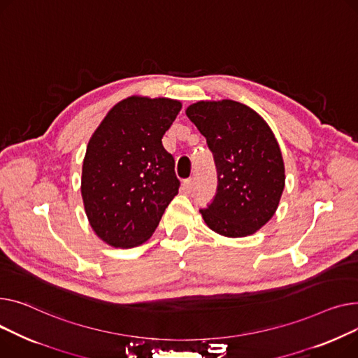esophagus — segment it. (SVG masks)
I'll use <instances>...</instances> for the list:
<instances>
[{
	"label": "esophagus",
	"instance_id": "1",
	"mask_svg": "<svg viewBox=\"0 0 358 358\" xmlns=\"http://www.w3.org/2000/svg\"><path fill=\"white\" fill-rule=\"evenodd\" d=\"M192 189H194V179H186V180H183V183H182V191H183L185 194H191Z\"/></svg>",
	"mask_w": 358,
	"mask_h": 358
}]
</instances>
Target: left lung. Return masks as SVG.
Returning a JSON list of instances; mask_svg holds the SVG:
<instances>
[{
    "instance_id": "left-lung-1",
    "label": "left lung",
    "mask_w": 358,
    "mask_h": 358,
    "mask_svg": "<svg viewBox=\"0 0 358 358\" xmlns=\"http://www.w3.org/2000/svg\"><path fill=\"white\" fill-rule=\"evenodd\" d=\"M206 138L217 169V192L199 209L206 225L225 237L256 233L275 215L285 164L267 122L247 105L225 99L196 102L186 110Z\"/></svg>"
}]
</instances>
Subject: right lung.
I'll use <instances>...</instances> for the list:
<instances>
[{
  "mask_svg": "<svg viewBox=\"0 0 358 358\" xmlns=\"http://www.w3.org/2000/svg\"><path fill=\"white\" fill-rule=\"evenodd\" d=\"M179 101L131 96L118 102L92 134L82 167V199L96 236L120 248L149 240L180 182L163 134Z\"/></svg>",
  "mask_w": 358,
  "mask_h": 358,
  "instance_id": "right-lung-1",
  "label": "right lung"
}]
</instances>
